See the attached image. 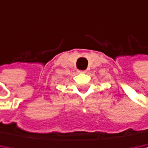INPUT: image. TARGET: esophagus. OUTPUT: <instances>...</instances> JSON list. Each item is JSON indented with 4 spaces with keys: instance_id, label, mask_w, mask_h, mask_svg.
<instances>
[{
    "instance_id": "obj_1",
    "label": "esophagus",
    "mask_w": 148,
    "mask_h": 148,
    "mask_svg": "<svg viewBox=\"0 0 148 148\" xmlns=\"http://www.w3.org/2000/svg\"><path fill=\"white\" fill-rule=\"evenodd\" d=\"M78 72H81V73H85L86 71H79Z\"/></svg>"
}]
</instances>
